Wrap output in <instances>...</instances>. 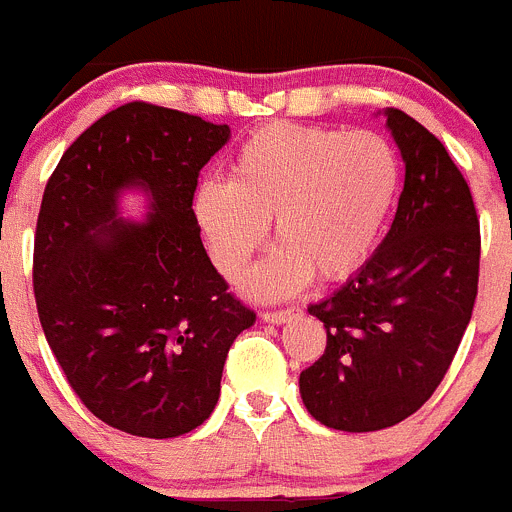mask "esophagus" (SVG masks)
I'll use <instances>...</instances> for the list:
<instances>
[{
    "instance_id": "esophagus-1",
    "label": "esophagus",
    "mask_w": 512,
    "mask_h": 512,
    "mask_svg": "<svg viewBox=\"0 0 512 512\" xmlns=\"http://www.w3.org/2000/svg\"><path fill=\"white\" fill-rule=\"evenodd\" d=\"M300 310L298 308H285V310H262L260 318L265 323H288L293 318H298Z\"/></svg>"
}]
</instances>
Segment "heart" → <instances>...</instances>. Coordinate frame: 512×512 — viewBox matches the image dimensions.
Listing matches in <instances>:
<instances>
[{
  "label": "heart",
  "mask_w": 512,
  "mask_h": 512,
  "mask_svg": "<svg viewBox=\"0 0 512 512\" xmlns=\"http://www.w3.org/2000/svg\"><path fill=\"white\" fill-rule=\"evenodd\" d=\"M399 186V156L379 133L267 123L237 148L232 179H204L191 209L227 280L247 270L272 222L278 247L242 288L255 300H280L313 275L336 283L364 267Z\"/></svg>",
  "instance_id": "1"
}]
</instances>
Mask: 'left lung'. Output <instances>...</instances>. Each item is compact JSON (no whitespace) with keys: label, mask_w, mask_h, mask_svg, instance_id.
Here are the masks:
<instances>
[{"label":"left lung","mask_w":512,"mask_h":512,"mask_svg":"<svg viewBox=\"0 0 512 512\" xmlns=\"http://www.w3.org/2000/svg\"><path fill=\"white\" fill-rule=\"evenodd\" d=\"M404 161L391 229L343 288L313 303L326 351L300 374L310 417L376 432L417 412L444 379L472 318L480 222L447 148L404 111L386 108Z\"/></svg>","instance_id":"8db88e82"}]
</instances>
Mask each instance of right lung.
Returning a JSON list of instances; mask_svg holds the SVG:
<instances>
[{
    "label": "right lung",
    "mask_w": 512,
    "mask_h": 512,
    "mask_svg": "<svg viewBox=\"0 0 512 512\" xmlns=\"http://www.w3.org/2000/svg\"><path fill=\"white\" fill-rule=\"evenodd\" d=\"M229 126L151 103L105 113L62 154L35 234L37 313L85 407L169 439L214 412L224 361L255 313L227 290L194 222L202 166ZM136 190L147 217L126 220Z\"/></svg>",
    "instance_id": "add662e5"
}]
</instances>
